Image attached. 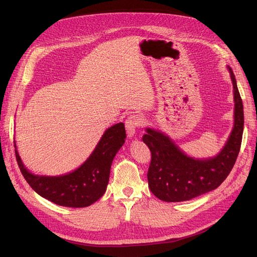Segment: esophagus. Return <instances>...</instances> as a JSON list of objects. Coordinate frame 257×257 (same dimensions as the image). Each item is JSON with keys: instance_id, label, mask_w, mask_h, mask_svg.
<instances>
[{"instance_id": "1", "label": "esophagus", "mask_w": 257, "mask_h": 257, "mask_svg": "<svg viewBox=\"0 0 257 257\" xmlns=\"http://www.w3.org/2000/svg\"><path fill=\"white\" fill-rule=\"evenodd\" d=\"M144 123V118L141 114H130L127 119L125 120V128L127 132V135L130 137H133L136 133V128L142 126Z\"/></svg>"}]
</instances>
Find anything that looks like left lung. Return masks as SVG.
Returning <instances> with one entry per match:
<instances>
[{
  "mask_svg": "<svg viewBox=\"0 0 257 257\" xmlns=\"http://www.w3.org/2000/svg\"><path fill=\"white\" fill-rule=\"evenodd\" d=\"M234 85L235 125L227 144L217 157L194 160L179 150L170 139L151 128L143 142L151 151L148 183L151 192L161 200L184 201L216 189L229 175L240 151L243 133V105L235 75L229 68Z\"/></svg>",
  "mask_w": 257,
  "mask_h": 257,
  "instance_id": "1",
  "label": "left lung"
}]
</instances>
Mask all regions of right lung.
<instances>
[{
	"label": "right lung",
	"instance_id": "1",
	"mask_svg": "<svg viewBox=\"0 0 257 257\" xmlns=\"http://www.w3.org/2000/svg\"><path fill=\"white\" fill-rule=\"evenodd\" d=\"M125 137L124 124H114L105 132L91 157L78 169L59 177L35 176L29 173L16 149L15 153L22 176L38 195L56 205L83 208L104 195L109 181L112 160L123 146Z\"/></svg>",
	"mask_w": 257,
	"mask_h": 257
}]
</instances>
